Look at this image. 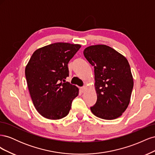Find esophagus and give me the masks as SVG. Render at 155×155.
<instances>
[{
  "mask_svg": "<svg viewBox=\"0 0 155 155\" xmlns=\"http://www.w3.org/2000/svg\"><path fill=\"white\" fill-rule=\"evenodd\" d=\"M80 91H81V92H86V91H87V88H86V87H81V88H80Z\"/></svg>",
  "mask_w": 155,
  "mask_h": 155,
  "instance_id": "obj_1",
  "label": "esophagus"
}]
</instances>
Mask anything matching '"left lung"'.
I'll return each mask as SVG.
<instances>
[{
    "label": "left lung",
    "instance_id": "8db88e82",
    "mask_svg": "<svg viewBox=\"0 0 155 155\" xmlns=\"http://www.w3.org/2000/svg\"><path fill=\"white\" fill-rule=\"evenodd\" d=\"M83 54L94 67L97 101L91 107L92 112L104 120L118 118L129 104L134 85L127 59L105 45L88 46Z\"/></svg>",
    "mask_w": 155,
    "mask_h": 155
}]
</instances>
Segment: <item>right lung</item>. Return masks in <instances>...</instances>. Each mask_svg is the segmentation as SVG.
<instances>
[{
	"label": "right lung",
	"mask_w": 155,
	"mask_h": 155,
	"mask_svg": "<svg viewBox=\"0 0 155 155\" xmlns=\"http://www.w3.org/2000/svg\"><path fill=\"white\" fill-rule=\"evenodd\" d=\"M78 44L55 43L36 50L26 64L25 76L33 104L44 118L67 116L79 88L66 82L68 63L81 48Z\"/></svg>",
	"instance_id": "add662e5"
}]
</instances>
